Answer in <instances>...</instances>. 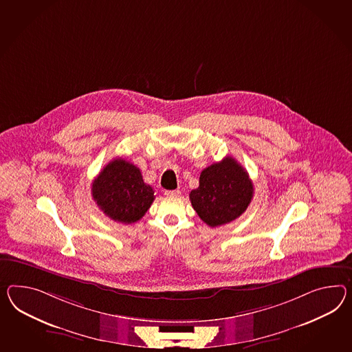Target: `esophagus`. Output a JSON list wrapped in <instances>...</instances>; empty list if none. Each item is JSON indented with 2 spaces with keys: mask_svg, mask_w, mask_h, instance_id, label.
I'll return each instance as SVG.
<instances>
[{
  "mask_svg": "<svg viewBox=\"0 0 352 352\" xmlns=\"http://www.w3.org/2000/svg\"><path fill=\"white\" fill-rule=\"evenodd\" d=\"M164 195H167V197H177V195H180V190H166Z\"/></svg>",
  "mask_w": 352,
  "mask_h": 352,
  "instance_id": "esophagus-1",
  "label": "esophagus"
}]
</instances>
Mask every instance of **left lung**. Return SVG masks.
Listing matches in <instances>:
<instances>
[{"mask_svg":"<svg viewBox=\"0 0 352 352\" xmlns=\"http://www.w3.org/2000/svg\"><path fill=\"white\" fill-rule=\"evenodd\" d=\"M252 194L249 173L234 158L226 157L201 171L199 188L191 190L190 201L203 222L218 227L241 216Z\"/></svg>","mask_w":352,"mask_h":352,"instance_id":"8db88e82","label":"left lung"}]
</instances>
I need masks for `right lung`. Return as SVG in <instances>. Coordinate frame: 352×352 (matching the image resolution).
<instances>
[{
	"mask_svg": "<svg viewBox=\"0 0 352 352\" xmlns=\"http://www.w3.org/2000/svg\"><path fill=\"white\" fill-rule=\"evenodd\" d=\"M91 195L106 216L129 225L139 221L151 208L154 190L145 184L136 166L116 158L94 179Z\"/></svg>",
	"mask_w": 352,
	"mask_h": 352,
	"instance_id": "obj_1",
	"label": "right lung"
}]
</instances>
